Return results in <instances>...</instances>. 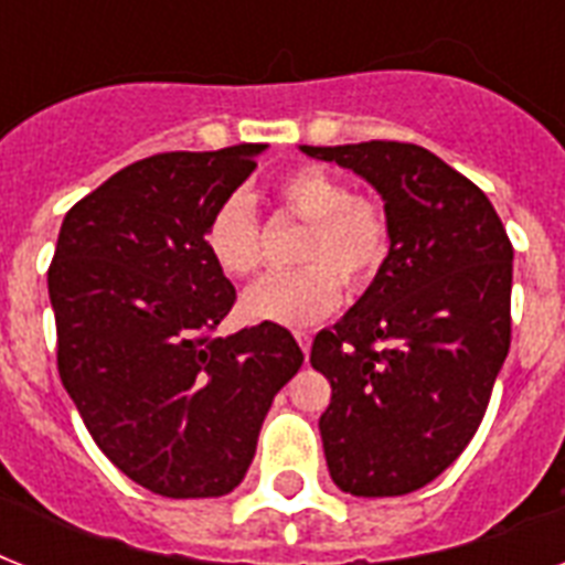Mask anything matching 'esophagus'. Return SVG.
Masks as SVG:
<instances>
[{
	"instance_id": "1",
	"label": "esophagus",
	"mask_w": 565,
	"mask_h": 565,
	"mask_svg": "<svg viewBox=\"0 0 565 565\" xmlns=\"http://www.w3.org/2000/svg\"><path fill=\"white\" fill-rule=\"evenodd\" d=\"M296 343L301 345V352L308 354L310 352V334H308V331H296Z\"/></svg>"
}]
</instances>
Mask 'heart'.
<instances>
[{
	"mask_svg": "<svg viewBox=\"0 0 565 565\" xmlns=\"http://www.w3.org/2000/svg\"><path fill=\"white\" fill-rule=\"evenodd\" d=\"M273 202L308 222L296 248V264L305 266L246 292L243 313L248 319L310 326L340 305V280L352 292H363L381 275L393 246V225L377 199L352 193L340 175L322 167H296L273 184ZM204 248L222 275L234 281L255 278L264 269V237L252 204L222 202L204 225Z\"/></svg>",
	"mask_w": 565,
	"mask_h": 565,
	"instance_id": "b5f03b06",
	"label": "heart"
}]
</instances>
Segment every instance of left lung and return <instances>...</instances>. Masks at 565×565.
<instances>
[{
	"instance_id": "left-lung-1",
	"label": "left lung",
	"mask_w": 565,
	"mask_h": 565,
	"mask_svg": "<svg viewBox=\"0 0 565 565\" xmlns=\"http://www.w3.org/2000/svg\"><path fill=\"white\" fill-rule=\"evenodd\" d=\"M381 193L384 269L310 349L331 381L319 416L328 472L363 499L407 495L455 463L510 349L513 246L481 188L413 143L301 146Z\"/></svg>"
}]
</instances>
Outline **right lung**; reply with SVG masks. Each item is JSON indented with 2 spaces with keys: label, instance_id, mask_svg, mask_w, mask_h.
Instances as JSON below:
<instances>
[{
  "label": "right lung",
  "instance_id": "add662e5",
  "mask_svg": "<svg viewBox=\"0 0 565 565\" xmlns=\"http://www.w3.org/2000/svg\"><path fill=\"white\" fill-rule=\"evenodd\" d=\"M264 149L143 158L75 202L57 234L49 299L64 390L110 463L167 499L234 490L305 361L275 322L213 334L237 290L204 225Z\"/></svg>",
  "mask_w": 565,
  "mask_h": 565
}]
</instances>
